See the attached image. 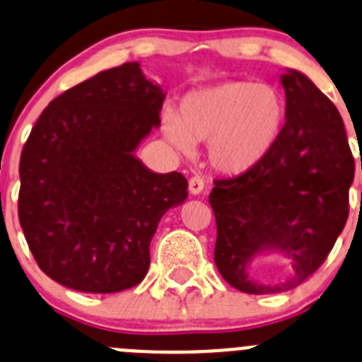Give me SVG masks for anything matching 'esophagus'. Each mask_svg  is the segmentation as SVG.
Here are the masks:
<instances>
[{"mask_svg":"<svg viewBox=\"0 0 362 362\" xmlns=\"http://www.w3.org/2000/svg\"><path fill=\"white\" fill-rule=\"evenodd\" d=\"M189 191L194 196L202 194L205 191V178L199 177V175H194V177L189 178Z\"/></svg>","mask_w":362,"mask_h":362,"instance_id":"obj_1","label":"esophagus"}]
</instances>
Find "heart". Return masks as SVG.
I'll list each match as a JSON object with an SVG mask.
<instances>
[{
  "instance_id": "1",
  "label": "heart",
  "mask_w": 362,
  "mask_h": 362,
  "mask_svg": "<svg viewBox=\"0 0 362 362\" xmlns=\"http://www.w3.org/2000/svg\"><path fill=\"white\" fill-rule=\"evenodd\" d=\"M285 118V97L276 86L224 81L187 93L180 118L168 113L163 132L184 153H191L196 141H206L210 166L235 177L258 166L274 148Z\"/></svg>"
}]
</instances>
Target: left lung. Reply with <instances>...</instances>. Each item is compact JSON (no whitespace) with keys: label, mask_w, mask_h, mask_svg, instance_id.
Instances as JSON below:
<instances>
[{"label":"left lung","mask_w":362,"mask_h":362,"mask_svg":"<svg viewBox=\"0 0 362 362\" xmlns=\"http://www.w3.org/2000/svg\"><path fill=\"white\" fill-rule=\"evenodd\" d=\"M286 122L274 148L240 177L214 182V259L233 288L267 296L292 290L324 263L349 217L354 157L341 115L303 72L281 76ZM263 254L283 255L289 276L259 284L248 276Z\"/></svg>","instance_id":"8db88e82"}]
</instances>
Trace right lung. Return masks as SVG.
Masks as SVG:
<instances>
[{
  "instance_id": "right-lung-1",
  "label": "right lung",
  "mask_w": 362,
  "mask_h": 362,
  "mask_svg": "<svg viewBox=\"0 0 362 362\" xmlns=\"http://www.w3.org/2000/svg\"><path fill=\"white\" fill-rule=\"evenodd\" d=\"M166 93L138 62L103 70L42 111L21 153L19 221L38 267L66 288L115 293L150 267L160 217L187 198L182 173L136 157Z\"/></svg>"
}]
</instances>
